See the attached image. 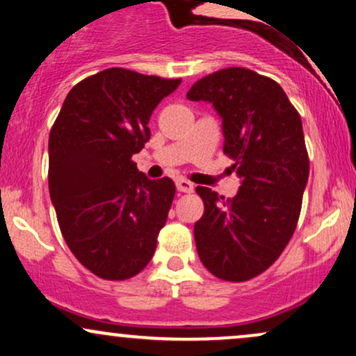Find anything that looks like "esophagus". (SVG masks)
<instances>
[{
  "label": "esophagus",
  "instance_id": "1",
  "mask_svg": "<svg viewBox=\"0 0 356 356\" xmlns=\"http://www.w3.org/2000/svg\"><path fill=\"white\" fill-rule=\"evenodd\" d=\"M175 186H177V191H181V192L194 191V184H192L191 181H187V179H177V181H175Z\"/></svg>",
  "mask_w": 356,
  "mask_h": 356
}]
</instances>
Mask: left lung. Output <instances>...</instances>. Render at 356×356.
Instances as JSON below:
<instances>
[{
	"label": "left lung",
	"instance_id": "obj_1",
	"mask_svg": "<svg viewBox=\"0 0 356 356\" xmlns=\"http://www.w3.org/2000/svg\"><path fill=\"white\" fill-rule=\"evenodd\" d=\"M187 99L212 104L222 118L224 154L241 179L232 199L195 187L204 201L197 254L219 280L248 281L275 263L296 229L309 174L301 117L280 83L241 67L195 81Z\"/></svg>",
	"mask_w": 356,
	"mask_h": 356
}]
</instances>
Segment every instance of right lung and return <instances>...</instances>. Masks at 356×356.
Wrapping results in <instances>:
<instances>
[{"label":"right lung","mask_w":356,"mask_h":356,"mask_svg":"<svg viewBox=\"0 0 356 356\" xmlns=\"http://www.w3.org/2000/svg\"><path fill=\"white\" fill-rule=\"evenodd\" d=\"M181 85L107 68L70 90L48 140V187L65 243L88 271L122 281L152 259L169 214L172 179L150 181L132 155L150 138L149 120Z\"/></svg>","instance_id":"1"}]
</instances>
